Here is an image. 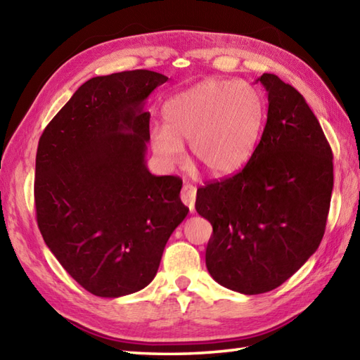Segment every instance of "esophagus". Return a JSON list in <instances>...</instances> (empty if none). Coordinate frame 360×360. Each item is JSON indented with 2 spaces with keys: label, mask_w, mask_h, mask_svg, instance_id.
I'll return each instance as SVG.
<instances>
[{
  "label": "esophagus",
  "mask_w": 360,
  "mask_h": 360,
  "mask_svg": "<svg viewBox=\"0 0 360 360\" xmlns=\"http://www.w3.org/2000/svg\"><path fill=\"white\" fill-rule=\"evenodd\" d=\"M181 201L187 205L190 212H193L195 201H196V187L188 184V182L184 184V187L181 190Z\"/></svg>",
  "instance_id": "obj_1"
}]
</instances>
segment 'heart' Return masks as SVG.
Listing matches in <instances>:
<instances>
[{
    "mask_svg": "<svg viewBox=\"0 0 360 360\" xmlns=\"http://www.w3.org/2000/svg\"><path fill=\"white\" fill-rule=\"evenodd\" d=\"M165 127L151 129L153 151L167 165L184 158V145L196 165L212 176H227L250 159L262 134L264 105L244 82L205 80L168 101Z\"/></svg>",
    "mask_w": 360,
    "mask_h": 360,
    "instance_id": "obj_1",
    "label": "heart"
}]
</instances>
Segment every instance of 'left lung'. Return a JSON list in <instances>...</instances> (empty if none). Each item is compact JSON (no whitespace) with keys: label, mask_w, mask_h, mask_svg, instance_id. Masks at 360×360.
I'll list each match as a JSON object with an SVG mask.
<instances>
[{"label":"left lung","mask_w":360,"mask_h":360,"mask_svg":"<svg viewBox=\"0 0 360 360\" xmlns=\"http://www.w3.org/2000/svg\"><path fill=\"white\" fill-rule=\"evenodd\" d=\"M267 120L248 164L196 192V212L213 233L205 249L212 278L255 295L278 288L323 238L334 174L333 151L298 91L274 74Z\"/></svg>","instance_id":"8db88e82"}]
</instances>
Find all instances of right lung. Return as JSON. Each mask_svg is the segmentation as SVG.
<instances>
[{
    "mask_svg": "<svg viewBox=\"0 0 360 360\" xmlns=\"http://www.w3.org/2000/svg\"><path fill=\"white\" fill-rule=\"evenodd\" d=\"M167 80L147 70L93 77L38 142V229L65 271L97 297L150 285L188 213L178 176L151 174L145 162L150 112L143 103Z\"/></svg>",
    "mask_w": 360,
    "mask_h": 360,
    "instance_id": "add662e5",
    "label": "right lung"
}]
</instances>
